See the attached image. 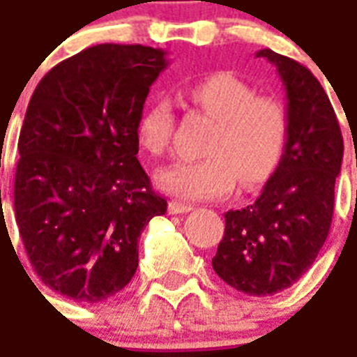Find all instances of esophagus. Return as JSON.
<instances>
[{
	"instance_id": "1",
	"label": "esophagus",
	"mask_w": 357,
	"mask_h": 357,
	"mask_svg": "<svg viewBox=\"0 0 357 357\" xmlns=\"http://www.w3.org/2000/svg\"><path fill=\"white\" fill-rule=\"evenodd\" d=\"M193 210V204L182 203V201H171L169 203V212L171 214H184V212H190Z\"/></svg>"
}]
</instances>
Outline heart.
<instances>
[{
    "label": "heart",
    "instance_id": "1",
    "mask_svg": "<svg viewBox=\"0 0 357 357\" xmlns=\"http://www.w3.org/2000/svg\"><path fill=\"white\" fill-rule=\"evenodd\" d=\"M188 96L210 117L216 128L204 147L206 156L175 160L156 171L160 190L182 199H216L227 195L240 178L257 186L272 175L283 158L291 115L283 100L257 95V89L231 73H214L193 82ZM175 112L167 98L151 102L135 126L139 147L151 156L169 149Z\"/></svg>",
    "mask_w": 357,
    "mask_h": 357
}]
</instances>
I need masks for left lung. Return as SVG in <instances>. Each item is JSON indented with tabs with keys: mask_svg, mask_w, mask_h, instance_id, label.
<instances>
[{
	"mask_svg": "<svg viewBox=\"0 0 357 357\" xmlns=\"http://www.w3.org/2000/svg\"><path fill=\"white\" fill-rule=\"evenodd\" d=\"M257 57L278 68L291 132L255 203L225 214L212 266L236 291L270 296L296 283L328 238L344 145L330 98L313 73L268 48Z\"/></svg>",
	"mask_w": 357,
	"mask_h": 357,
	"instance_id": "obj_1",
	"label": "left lung"
}]
</instances>
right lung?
Returning a JSON list of instances; mask_svg holds the SVG:
<instances>
[{"mask_svg": "<svg viewBox=\"0 0 357 357\" xmlns=\"http://www.w3.org/2000/svg\"><path fill=\"white\" fill-rule=\"evenodd\" d=\"M165 66L162 50L98 44L55 65L29 100L16 223L38 278L74 302L123 291L137 270L141 231L167 210L137 160L135 137Z\"/></svg>", "mask_w": 357, "mask_h": 357, "instance_id": "obj_1", "label": "right lung"}]
</instances>
